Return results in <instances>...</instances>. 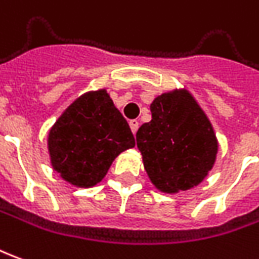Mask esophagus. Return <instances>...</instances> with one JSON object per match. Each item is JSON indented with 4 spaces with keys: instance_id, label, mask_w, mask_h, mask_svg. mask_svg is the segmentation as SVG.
Returning a JSON list of instances; mask_svg holds the SVG:
<instances>
[{
    "instance_id": "obj_1",
    "label": "esophagus",
    "mask_w": 259,
    "mask_h": 259,
    "mask_svg": "<svg viewBox=\"0 0 259 259\" xmlns=\"http://www.w3.org/2000/svg\"><path fill=\"white\" fill-rule=\"evenodd\" d=\"M129 126L130 129H132V132H133V135H136V132L139 129V120H130Z\"/></svg>"
}]
</instances>
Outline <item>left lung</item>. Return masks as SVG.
<instances>
[{"instance_id":"obj_1","label":"left lung","mask_w":259,"mask_h":259,"mask_svg":"<svg viewBox=\"0 0 259 259\" xmlns=\"http://www.w3.org/2000/svg\"><path fill=\"white\" fill-rule=\"evenodd\" d=\"M151 120L137 133V148L151 184L164 193L199 185L218 157L213 124L186 88L157 95L150 105Z\"/></svg>"}]
</instances>
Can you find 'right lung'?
Masks as SVG:
<instances>
[{
    "label": "right lung",
    "instance_id": "obj_1",
    "mask_svg": "<svg viewBox=\"0 0 259 259\" xmlns=\"http://www.w3.org/2000/svg\"><path fill=\"white\" fill-rule=\"evenodd\" d=\"M133 147V133L106 90L74 99L48 135L52 167L77 188L99 184L117 155Z\"/></svg>",
    "mask_w": 259,
    "mask_h": 259
}]
</instances>
